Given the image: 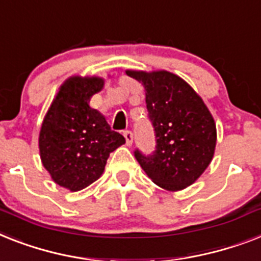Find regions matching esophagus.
Wrapping results in <instances>:
<instances>
[{"label": "esophagus", "mask_w": 261, "mask_h": 261, "mask_svg": "<svg viewBox=\"0 0 261 261\" xmlns=\"http://www.w3.org/2000/svg\"><path fill=\"white\" fill-rule=\"evenodd\" d=\"M123 135L126 138V145L127 146H131L133 145V133L130 130H126L123 131Z\"/></svg>", "instance_id": "34e87169"}]
</instances>
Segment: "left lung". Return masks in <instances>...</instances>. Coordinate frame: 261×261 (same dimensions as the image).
<instances>
[{"label": "left lung", "mask_w": 261, "mask_h": 261, "mask_svg": "<svg viewBox=\"0 0 261 261\" xmlns=\"http://www.w3.org/2000/svg\"><path fill=\"white\" fill-rule=\"evenodd\" d=\"M143 84L146 107L155 131V150L134 155L154 184L169 192L190 186L212 162L217 141L211 111L196 91L167 71H130Z\"/></svg>", "instance_id": "8db88e82"}]
</instances>
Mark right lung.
Wrapping results in <instances>:
<instances>
[{
	"label": "right lung",
	"mask_w": 261,
	"mask_h": 261,
	"mask_svg": "<svg viewBox=\"0 0 261 261\" xmlns=\"http://www.w3.org/2000/svg\"><path fill=\"white\" fill-rule=\"evenodd\" d=\"M105 79L72 76L61 84L42 120L39 135L41 162L57 185L77 192L105 171L110 152L126 142L112 131L100 112L90 107Z\"/></svg>",
	"instance_id": "obj_1"
}]
</instances>
